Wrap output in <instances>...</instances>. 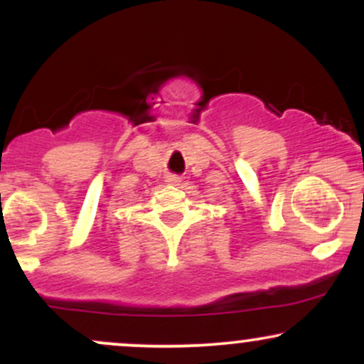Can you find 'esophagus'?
<instances>
[{
  "instance_id": "obj_1",
  "label": "esophagus",
  "mask_w": 364,
  "mask_h": 364,
  "mask_svg": "<svg viewBox=\"0 0 364 364\" xmlns=\"http://www.w3.org/2000/svg\"><path fill=\"white\" fill-rule=\"evenodd\" d=\"M166 183L171 186H178L179 183H181V178L176 176V174H168V176H166Z\"/></svg>"
}]
</instances>
